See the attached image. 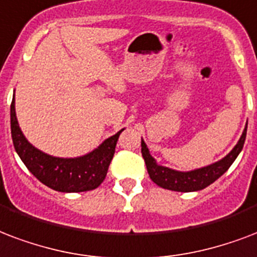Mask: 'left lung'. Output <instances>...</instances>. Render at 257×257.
I'll use <instances>...</instances> for the list:
<instances>
[{
	"instance_id": "8db88e82",
	"label": "left lung",
	"mask_w": 257,
	"mask_h": 257,
	"mask_svg": "<svg viewBox=\"0 0 257 257\" xmlns=\"http://www.w3.org/2000/svg\"><path fill=\"white\" fill-rule=\"evenodd\" d=\"M246 137V126L242 132L240 140L236 144V147L230 151V154L225 156L224 159L217 162L214 164H210L207 167L199 168L189 172H181L171 170V168L163 167L156 164L155 159L150 155V151L147 148L146 143L142 140V154L146 162L147 171L150 174V178L156 185L163 187V189L172 190V191H182V193H189V191H198L213 182H215L222 174L228 171V168L232 166V163L236 160L238 154L241 152Z\"/></svg>"
}]
</instances>
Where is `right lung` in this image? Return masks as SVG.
<instances>
[{"instance_id": "1", "label": "right lung", "mask_w": 257, "mask_h": 257, "mask_svg": "<svg viewBox=\"0 0 257 257\" xmlns=\"http://www.w3.org/2000/svg\"><path fill=\"white\" fill-rule=\"evenodd\" d=\"M11 129L13 146L20 159L43 185L62 193H79L97 189L106 178L107 168L114 156L115 144L120 133L109 137L93 152L75 158L62 159L43 154L29 144L17 122L15 97L11 105Z\"/></svg>"}]
</instances>
